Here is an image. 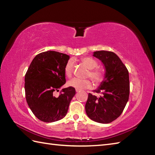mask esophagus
Segmentation results:
<instances>
[{"mask_svg":"<svg viewBox=\"0 0 155 155\" xmlns=\"http://www.w3.org/2000/svg\"><path fill=\"white\" fill-rule=\"evenodd\" d=\"M81 90H80V89H78V88H76V92H77V93H78V92H80Z\"/></svg>","mask_w":155,"mask_h":155,"instance_id":"obj_1","label":"esophagus"}]
</instances>
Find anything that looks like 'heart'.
Listing matches in <instances>:
<instances>
[{
    "label": "heart",
    "instance_id": "heart-1",
    "mask_svg": "<svg viewBox=\"0 0 155 155\" xmlns=\"http://www.w3.org/2000/svg\"><path fill=\"white\" fill-rule=\"evenodd\" d=\"M81 61L86 67L89 69L87 76L90 77L94 83H98L103 80V74L102 72L98 69H94L97 67V62L91 57H84L81 58ZM74 62L72 60L68 61L64 67V73L67 77H71L73 71ZM68 86L78 89H85L90 88L93 86V83L89 79H81L75 78L68 83Z\"/></svg>",
    "mask_w": 155,
    "mask_h": 155
}]
</instances>
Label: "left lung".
Listing matches in <instances>:
<instances>
[{
  "mask_svg": "<svg viewBox=\"0 0 155 155\" xmlns=\"http://www.w3.org/2000/svg\"><path fill=\"white\" fill-rule=\"evenodd\" d=\"M93 57L103 62L105 69L103 81L94 91L103 95L98 98L88 94L85 110L91 120L110 123L122 114L128 101L129 74L127 67L113 52L95 51Z\"/></svg>",
  "mask_w": 155,
  "mask_h": 155,
  "instance_id": "1",
  "label": "left lung"
}]
</instances>
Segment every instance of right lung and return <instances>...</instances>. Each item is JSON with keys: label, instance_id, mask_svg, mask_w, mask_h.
I'll return each instance as SVG.
<instances>
[{"label": "right lung", "instance_id": "add662e5", "mask_svg": "<svg viewBox=\"0 0 155 155\" xmlns=\"http://www.w3.org/2000/svg\"><path fill=\"white\" fill-rule=\"evenodd\" d=\"M68 55L53 51L41 52L33 58L25 77L26 99L35 116L45 123H52L63 118L69 104L76 94L75 88H62L66 83L64 67Z\"/></svg>", "mask_w": 155, "mask_h": 155}]
</instances>
